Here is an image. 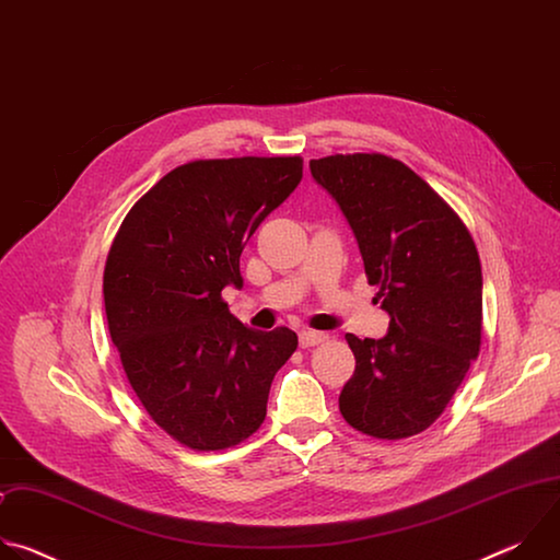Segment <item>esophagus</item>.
<instances>
[{
  "mask_svg": "<svg viewBox=\"0 0 560 560\" xmlns=\"http://www.w3.org/2000/svg\"><path fill=\"white\" fill-rule=\"evenodd\" d=\"M326 339H328V335H326V332H316V330H303V332L299 335V343H301V348L318 346V343H324Z\"/></svg>",
  "mask_w": 560,
  "mask_h": 560,
  "instance_id": "esophagus-1",
  "label": "esophagus"
}]
</instances>
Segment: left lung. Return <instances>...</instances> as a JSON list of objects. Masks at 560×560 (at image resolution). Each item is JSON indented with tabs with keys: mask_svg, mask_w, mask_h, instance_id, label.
<instances>
[{
	"mask_svg": "<svg viewBox=\"0 0 560 560\" xmlns=\"http://www.w3.org/2000/svg\"><path fill=\"white\" fill-rule=\"evenodd\" d=\"M310 173L348 219L389 314L383 339L346 335L357 368L339 410L368 436H415L443 415L481 348L476 246L458 214L398 159L330 154L312 159Z\"/></svg>",
	"mask_w": 560,
	"mask_h": 560,
	"instance_id": "obj_1",
	"label": "left lung"
}]
</instances>
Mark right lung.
<instances>
[{
	"label": "right lung",
	"mask_w": 560,
	"mask_h": 560,
	"mask_svg": "<svg viewBox=\"0 0 560 560\" xmlns=\"http://www.w3.org/2000/svg\"><path fill=\"white\" fill-rule=\"evenodd\" d=\"M303 177L301 156L199 159L159 179L126 214L104 270L110 339L152 421L197 452L253 436L288 328L244 326L221 299L238 257Z\"/></svg>",
	"instance_id": "1"
}]
</instances>
